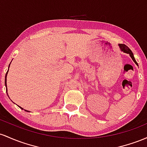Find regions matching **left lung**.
Returning <instances> with one entry per match:
<instances>
[{
	"label": "left lung",
	"mask_w": 147,
	"mask_h": 147,
	"mask_svg": "<svg viewBox=\"0 0 147 147\" xmlns=\"http://www.w3.org/2000/svg\"><path fill=\"white\" fill-rule=\"evenodd\" d=\"M119 47H120V49H121V50L123 52L126 53H128V54H129L130 56H131V58L133 59V62H134L135 63H136V65H138V63H137V62H136V59H135V57H134V55H133V53H132V51H131V49H130L129 48H128V47H127L126 45H125V44H120L119 45Z\"/></svg>",
	"instance_id": "1"
}]
</instances>
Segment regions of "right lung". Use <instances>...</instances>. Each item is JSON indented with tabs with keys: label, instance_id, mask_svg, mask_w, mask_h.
<instances>
[{
	"label": "right lung",
	"instance_id": "right-lung-1",
	"mask_svg": "<svg viewBox=\"0 0 147 147\" xmlns=\"http://www.w3.org/2000/svg\"><path fill=\"white\" fill-rule=\"evenodd\" d=\"M8 70H9V69H8ZM7 72H8V71H7ZM7 73H6V75H5V86H6V87H7V82H6V80H7ZM20 108L23 110V108H21V107H20Z\"/></svg>",
	"mask_w": 147,
	"mask_h": 147
}]
</instances>
